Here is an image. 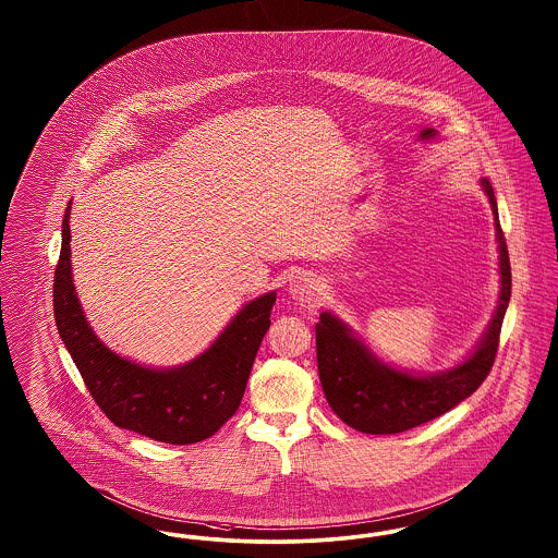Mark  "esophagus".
Listing matches in <instances>:
<instances>
[{
	"label": "esophagus",
	"mask_w": 558,
	"mask_h": 558,
	"mask_svg": "<svg viewBox=\"0 0 558 558\" xmlns=\"http://www.w3.org/2000/svg\"><path fill=\"white\" fill-rule=\"evenodd\" d=\"M290 294L292 299H296L299 303H307V305H315L319 299H322V290L324 284L319 278L315 276H307V274H301V276H294L290 280Z\"/></svg>",
	"instance_id": "34e87169"
}]
</instances>
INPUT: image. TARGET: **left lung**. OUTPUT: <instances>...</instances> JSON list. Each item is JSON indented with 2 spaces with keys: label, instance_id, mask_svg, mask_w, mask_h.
<instances>
[{
  "label": "left lung",
  "instance_id": "1",
  "mask_svg": "<svg viewBox=\"0 0 558 558\" xmlns=\"http://www.w3.org/2000/svg\"><path fill=\"white\" fill-rule=\"evenodd\" d=\"M494 214L498 243L500 296L490 326L463 363L438 374L413 376L381 363L355 332L330 312L315 324L317 369L326 401L336 415L363 434H399L432 422L471 397L488 378L498 351V336L511 301V262L490 180L482 179Z\"/></svg>",
  "mask_w": 558,
  "mask_h": 558
}]
</instances>
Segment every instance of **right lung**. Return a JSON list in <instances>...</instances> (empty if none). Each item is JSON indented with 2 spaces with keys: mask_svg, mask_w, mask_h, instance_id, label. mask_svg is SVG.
<instances>
[{
  "mask_svg": "<svg viewBox=\"0 0 558 558\" xmlns=\"http://www.w3.org/2000/svg\"><path fill=\"white\" fill-rule=\"evenodd\" d=\"M68 222L70 203L53 278V315L90 397L118 427L157 442L195 445L214 436L243 401L276 292L248 301L199 357L170 369L138 365L116 355L90 330L72 284Z\"/></svg>",
  "mask_w": 558,
  "mask_h": 558,
  "instance_id": "1",
  "label": "right lung"
}]
</instances>
